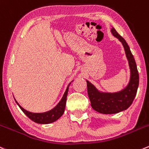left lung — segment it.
<instances>
[{"label":"left lung","instance_id":"left-lung-1","mask_svg":"<svg viewBox=\"0 0 149 149\" xmlns=\"http://www.w3.org/2000/svg\"><path fill=\"white\" fill-rule=\"evenodd\" d=\"M112 35L123 45L125 54L129 63L130 78L128 84L121 91L116 92H103L98 90L95 85L86 81L87 92L91 102V106L95 111L104 114H113L127 109L133 102L139 85V74L136 63L127 43L111 27Z\"/></svg>","mask_w":149,"mask_h":149}]
</instances>
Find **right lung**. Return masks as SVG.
<instances>
[{"label":"right lung","mask_w":149,"mask_h":149,"mask_svg":"<svg viewBox=\"0 0 149 149\" xmlns=\"http://www.w3.org/2000/svg\"><path fill=\"white\" fill-rule=\"evenodd\" d=\"M73 81H72L71 82H73ZM71 82L68 85L65 92L61 100L58 102V104H57L54 108H52V109L50 110V111H47V112H44V113H33V112H30V111L24 109V108L17 102V101L16 100L15 98H14V100H15L17 104L20 108V109L24 112V114H25L27 117L30 118V119H31L32 121H33L34 122L38 124H43V125L52 123V122H54L55 121H57V119H60V118L61 117L62 115L63 114V113H64L65 108L68 92V88L70 84H71Z\"/></svg>","instance_id":"right-lung-1"}]
</instances>
